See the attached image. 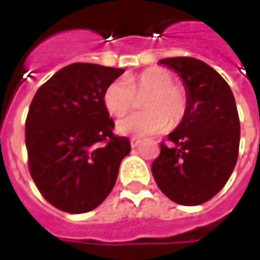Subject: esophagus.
Returning <instances> with one entry per match:
<instances>
[{
    "mask_svg": "<svg viewBox=\"0 0 260 260\" xmlns=\"http://www.w3.org/2000/svg\"><path fill=\"white\" fill-rule=\"evenodd\" d=\"M142 143V140L138 138H132L131 139V146H132V148H135V147H138L139 144Z\"/></svg>",
    "mask_w": 260,
    "mask_h": 260,
    "instance_id": "1",
    "label": "esophagus"
}]
</instances>
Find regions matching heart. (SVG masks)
Returning a JSON list of instances; mask_svg holds the SVG:
<instances>
[{
    "instance_id": "b5f03b06",
    "label": "heart",
    "mask_w": 260,
    "mask_h": 260,
    "mask_svg": "<svg viewBox=\"0 0 260 260\" xmlns=\"http://www.w3.org/2000/svg\"><path fill=\"white\" fill-rule=\"evenodd\" d=\"M135 93L146 94L142 100L144 110L128 114L116 122V129L121 135L143 138L160 132L167 125L173 128L187 112L189 97L186 89L174 83L170 71L158 67L110 82L102 95L104 105L110 114L122 116L135 105Z\"/></svg>"
}]
</instances>
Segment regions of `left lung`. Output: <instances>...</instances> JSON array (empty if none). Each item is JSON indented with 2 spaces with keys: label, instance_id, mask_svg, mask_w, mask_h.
Wrapping results in <instances>:
<instances>
[{
  "label": "left lung",
  "instance_id": "1",
  "mask_svg": "<svg viewBox=\"0 0 260 260\" xmlns=\"http://www.w3.org/2000/svg\"><path fill=\"white\" fill-rule=\"evenodd\" d=\"M183 81L189 106L181 124L160 143L151 166L156 185L179 205L209 201L224 187L238 162L240 121L230 85L196 58L159 60Z\"/></svg>",
  "mask_w": 260,
  "mask_h": 260
}]
</instances>
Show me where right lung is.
Segmentation results:
<instances>
[{"mask_svg": "<svg viewBox=\"0 0 260 260\" xmlns=\"http://www.w3.org/2000/svg\"><path fill=\"white\" fill-rule=\"evenodd\" d=\"M124 69L73 63L35 94L25 121L28 167L42 196L67 213L95 209L112 191L129 140L113 134L106 86Z\"/></svg>", "mask_w": 260, "mask_h": 260, "instance_id": "add662e5", "label": "right lung"}]
</instances>
